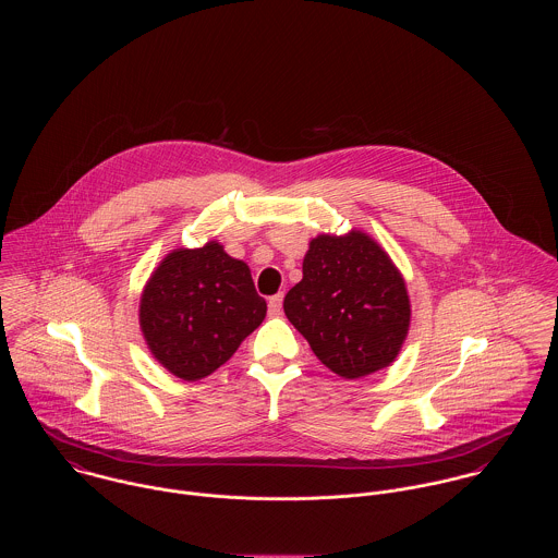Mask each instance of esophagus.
I'll use <instances>...</instances> for the list:
<instances>
[{"label":"esophagus","mask_w":558,"mask_h":558,"mask_svg":"<svg viewBox=\"0 0 558 558\" xmlns=\"http://www.w3.org/2000/svg\"><path fill=\"white\" fill-rule=\"evenodd\" d=\"M281 307H283V294L281 292L268 299V314L270 316H275V318L281 316Z\"/></svg>","instance_id":"34e87169"}]
</instances>
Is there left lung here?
I'll use <instances>...</instances> for the list:
<instances>
[{"mask_svg": "<svg viewBox=\"0 0 558 558\" xmlns=\"http://www.w3.org/2000/svg\"><path fill=\"white\" fill-rule=\"evenodd\" d=\"M283 312L319 361L348 380L391 365L410 324L398 268L363 232L312 240Z\"/></svg>", "mask_w": 558, "mask_h": 558, "instance_id": "obj_1", "label": "left lung"}]
</instances>
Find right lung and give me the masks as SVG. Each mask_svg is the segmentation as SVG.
<instances>
[{
    "label": "right lung",
    "mask_w": 558,
    "mask_h": 558,
    "mask_svg": "<svg viewBox=\"0 0 558 558\" xmlns=\"http://www.w3.org/2000/svg\"><path fill=\"white\" fill-rule=\"evenodd\" d=\"M266 316L248 266L219 242L169 253L150 277L140 307L148 348L182 380L221 367Z\"/></svg>",
    "instance_id": "right-lung-1"
}]
</instances>
